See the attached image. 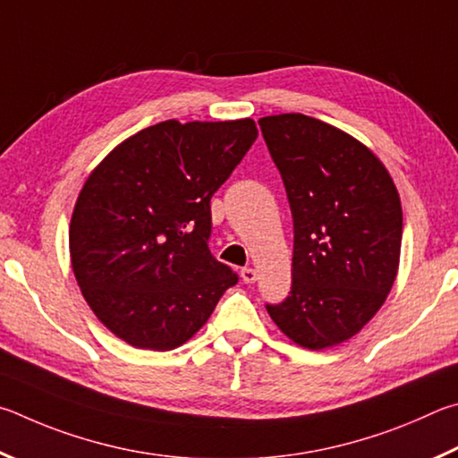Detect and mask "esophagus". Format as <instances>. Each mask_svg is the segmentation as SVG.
Wrapping results in <instances>:
<instances>
[{
    "instance_id": "esophagus-1",
    "label": "esophagus",
    "mask_w": 458,
    "mask_h": 458,
    "mask_svg": "<svg viewBox=\"0 0 458 458\" xmlns=\"http://www.w3.org/2000/svg\"><path fill=\"white\" fill-rule=\"evenodd\" d=\"M242 279H243V284H255V282H258V271L251 269V267H243L242 269Z\"/></svg>"
}]
</instances>
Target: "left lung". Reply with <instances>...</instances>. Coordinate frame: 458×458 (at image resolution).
<instances>
[{
	"mask_svg": "<svg viewBox=\"0 0 458 458\" xmlns=\"http://www.w3.org/2000/svg\"><path fill=\"white\" fill-rule=\"evenodd\" d=\"M293 216L292 290L266 303L287 338L335 346L370 322L396 279L403 207L362 142L306 114L259 120Z\"/></svg>",
	"mask_w": 458,
	"mask_h": 458,
	"instance_id": "left-lung-1",
	"label": "left lung"
}]
</instances>
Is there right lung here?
<instances>
[{"instance_id":"right-lung-1","label":"right lung","mask_w":458,"mask_h":458,"mask_svg":"<svg viewBox=\"0 0 458 458\" xmlns=\"http://www.w3.org/2000/svg\"><path fill=\"white\" fill-rule=\"evenodd\" d=\"M255 139L251 118L165 120L118 144L88 176L70 223L72 269L120 340L181 346L239 282L208 251L211 197Z\"/></svg>"}]
</instances>
